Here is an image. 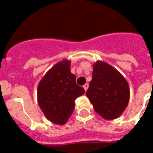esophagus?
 Segmentation results:
<instances>
[{"instance_id": "esophagus-1", "label": "esophagus", "mask_w": 153, "mask_h": 153, "mask_svg": "<svg viewBox=\"0 0 153 153\" xmlns=\"http://www.w3.org/2000/svg\"><path fill=\"white\" fill-rule=\"evenodd\" d=\"M88 87H89V84H88V83H85V84L83 85V88H84V90H86H86L88 89Z\"/></svg>"}]
</instances>
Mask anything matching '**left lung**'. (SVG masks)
<instances>
[{
  "instance_id": "1",
  "label": "left lung",
  "mask_w": 153,
  "mask_h": 153,
  "mask_svg": "<svg viewBox=\"0 0 153 153\" xmlns=\"http://www.w3.org/2000/svg\"><path fill=\"white\" fill-rule=\"evenodd\" d=\"M86 95L99 115L106 120H113L120 117L128 105L129 84L116 69L97 61Z\"/></svg>"
}]
</instances>
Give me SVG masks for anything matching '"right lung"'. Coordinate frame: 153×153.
Masks as SVG:
<instances>
[{
    "instance_id": "add662e5",
    "label": "right lung",
    "mask_w": 153,
    "mask_h": 153,
    "mask_svg": "<svg viewBox=\"0 0 153 153\" xmlns=\"http://www.w3.org/2000/svg\"><path fill=\"white\" fill-rule=\"evenodd\" d=\"M70 61L63 60L45 74L37 88V100L47 120L63 125L74 112L76 99L85 90L76 83L70 72Z\"/></svg>"
}]
</instances>
